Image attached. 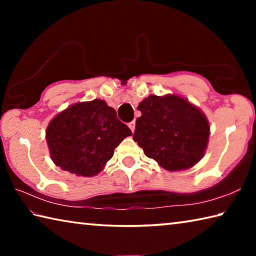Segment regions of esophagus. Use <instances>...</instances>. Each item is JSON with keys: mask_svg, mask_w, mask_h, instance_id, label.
<instances>
[{"mask_svg": "<svg viewBox=\"0 0 256 256\" xmlns=\"http://www.w3.org/2000/svg\"><path fill=\"white\" fill-rule=\"evenodd\" d=\"M128 128H131V131L134 132V130H136V120H132V122L128 123Z\"/></svg>", "mask_w": 256, "mask_h": 256, "instance_id": "1", "label": "esophagus"}]
</instances>
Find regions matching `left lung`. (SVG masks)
Masks as SVG:
<instances>
[{
	"label": "left lung",
	"mask_w": 256,
	"mask_h": 256,
	"mask_svg": "<svg viewBox=\"0 0 256 256\" xmlns=\"http://www.w3.org/2000/svg\"><path fill=\"white\" fill-rule=\"evenodd\" d=\"M133 140L170 172L196 166L206 154L210 124L200 108L178 94H150L138 104Z\"/></svg>",
	"instance_id": "1"
}]
</instances>
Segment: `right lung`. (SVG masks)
<instances>
[{
    "label": "right lung",
    "mask_w": 256,
    "mask_h": 256,
    "mask_svg": "<svg viewBox=\"0 0 256 256\" xmlns=\"http://www.w3.org/2000/svg\"><path fill=\"white\" fill-rule=\"evenodd\" d=\"M131 130L105 100L76 102L48 123L46 141L56 166L76 176L92 177L105 168Z\"/></svg>",
    "instance_id": "right-lung-1"
}]
</instances>
